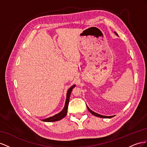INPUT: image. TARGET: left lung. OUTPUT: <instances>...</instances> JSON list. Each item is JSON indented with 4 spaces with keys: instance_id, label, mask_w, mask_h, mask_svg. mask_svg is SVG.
I'll return each mask as SVG.
<instances>
[{
    "instance_id": "8db88e82",
    "label": "left lung",
    "mask_w": 147,
    "mask_h": 147,
    "mask_svg": "<svg viewBox=\"0 0 147 147\" xmlns=\"http://www.w3.org/2000/svg\"><path fill=\"white\" fill-rule=\"evenodd\" d=\"M115 34L117 36H118V34H117L116 32H115ZM87 108L88 109V110L89 111V112L91 113L93 115H94V116H97V117H100V118H112V116H103V115H99V114H98V113H95L94 111H92L91 110H90V108L88 107L87 106Z\"/></svg>"
}]
</instances>
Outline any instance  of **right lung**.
Instances as JSON below:
<instances>
[{
  "label": "right lung",
  "instance_id": "1",
  "mask_svg": "<svg viewBox=\"0 0 147 147\" xmlns=\"http://www.w3.org/2000/svg\"><path fill=\"white\" fill-rule=\"evenodd\" d=\"M75 87V85L73 86L72 87H70V89L67 92V94H66V103H65V107L60 113H58V114L55 115V116L50 117L49 118L43 119V121H45V122H54V121H57L61 119L62 118H63L67 114V111H68V103H69V97L71 95V92L72 91L73 88Z\"/></svg>",
  "mask_w": 147,
  "mask_h": 147
}]
</instances>
